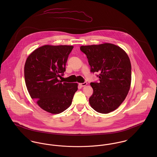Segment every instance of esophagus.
Wrapping results in <instances>:
<instances>
[{
	"instance_id": "esophagus-1",
	"label": "esophagus",
	"mask_w": 157,
	"mask_h": 157,
	"mask_svg": "<svg viewBox=\"0 0 157 157\" xmlns=\"http://www.w3.org/2000/svg\"><path fill=\"white\" fill-rule=\"evenodd\" d=\"M88 85V83L87 82H85V83H79V85L81 86L82 87H83V86H85Z\"/></svg>"
}]
</instances>
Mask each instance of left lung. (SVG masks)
Here are the masks:
<instances>
[{
  "label": "left lung",
  "mask_w": 157,
  "mask_h": 157,
  "mask_svg": "<svg viewBox=\"0 0 157 157\" xmlns=\"http://www.w3.org/2000/svg\"><path fill=\"white\" fill-rule=\"evenodd\" d=\"M91 72L99 73V83H90L94 92L90 106L97 112L108 113L125 100L131 84V64L127 53L120 46L105 43L82 46Z\"/></svg>",
  "instance_id": "8db88e82"
}]
</instances>
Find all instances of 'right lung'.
Here are the masks:
<instances>
[{
  "instance_id": "obj_1",
  "label": "right lung",
  "mask_w": 157,
  "mask_h": 157,
  "mask_svg": "<svg viewBox=\"0 0 157 157\" xmlns=\"http://www.w3.org/2000/svg\"><path fill=\"white\" fill-rule=\"evenodd\" d=\"M72 45H44L33 51L27 57L24 75L31 97L40 108L57 114L71 105L78 83L59 80L65 71Z\"/></svg>"
}]
</instances>
